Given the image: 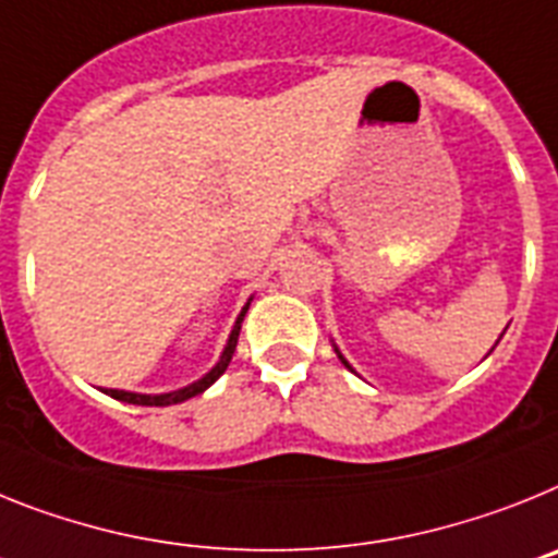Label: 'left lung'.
Returning <instances> with one entry per match:
<instances>
[{"label":"left lung","instance_id":"8db88e82","mask_svg":"<svg viewBox=\"0 0 558 558\" xmlns=\"http://www.w3.org/2000/svg\"><path fill=\"white\" fill-rule=\"evenodd\" d=\"M342 362H345V360H342ZM345 365H348V362H345Z\"/></svg>","mask_w":558,"mask_h":558}]
</instances>
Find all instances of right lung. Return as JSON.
<instances>
[{
    "label": "right lung",
    "instance_id": "right-lung-1",
    "mask_svg": "<svg viewBox=\"0 0 558 558\" xmlns=\"http://www.w3.org/2000/svg\"><path fill=\"white\" fill-rule=\"evenodd\" d=\"M246 308H250V306H246ZM246 308L239 314V319H235V326H232V333H230V339H227V348H225V353H221V360L216 362V367H213V371L207 373L205 379L193 381L191 387H182V390H177V393H162V396H140V393H125V390H106V393H109L111 399L125 401V404H143V407H168V404H179V401H187V399H193V396L205 393L207 387H210L213 381L219 379L221 373L227 371V365H230L232 353H235V345H239L241 323H244Z\"/></svg>",
    "mask_w": 558,
    "mask_h": 558
}]
</instances>
